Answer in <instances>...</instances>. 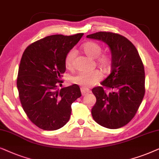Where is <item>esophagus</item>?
Returning a JSON list of instances; mask_svg holds the SVG:
<instances>
[{
	"instance_id": "obj_1",
	"label": "esophagus",
	"mask_w": 159,
	"mask_h": 159,
	"mask_svg": "<svg viewBox=\"0 0 159 159\" xmlns=\"http://www.w3.org/2000/svg\"><path fill=\"white\" fill-rule=\"evenodd\" d=\"M81 92L82 95H83V96H84V95H86V94H89V93L91 92V91L89 89H87V88L81 87Z\"/></svg>"
}]
</instances>
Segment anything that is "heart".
<instances>
[{"instance_id": "obj_1", "label": "heart", "mask_w": 159, "mask_h": 159, "mask_svg": "<svg viewBox=\"0 0 159 159\" xmlns=\"http://www.w3.org/2000/svg\"><path fill=\"white\" fill-rule=\"evenodd\" d=\"M82 49L86 56L92 59L97 58V63L105 71L108 70L111 67V58L107 54H101L102 47L99 43L94 41H88L82 46ZM75 56V52L70 50L67 53L65 59V65L67 69L73 67V61ZM102 78V73L99 70L90 72H79L72 77L71 81L73 84L89 87L94 85Z\"/></svg>"}]
</instances>
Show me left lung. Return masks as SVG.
<instances>
[{
  "label": "left lung",
  "mask_w": 159,
  "mask_h": 159,
  "mask_svg": "<svg viewBox=\"0 0 159 159\" xmlns=\"http://www.w3.org/2000/svg\"><path fill=\"white\" fill-rule=\"evenodd\" d=\"M86 38L105 42L112 55L111 74L92 89V117L105 128H120L134 117L145 95L143 63L134 44L120 34L97 32Z\"/></svg>",
  "instance_id": "obj_1"
}]
</instances>
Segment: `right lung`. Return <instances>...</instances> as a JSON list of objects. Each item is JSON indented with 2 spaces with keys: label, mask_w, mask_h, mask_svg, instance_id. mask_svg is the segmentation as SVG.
Segmentation results:
<instances>
[{
  "label": "right lung",
  "mask_w": 159,
  "mask_h": 159,
  "mask_svg": "<svg viewBox=\"0 0 159 159\" xmlns=\"http://www.w3.org/2000/svg\"><path fill=\"white\" fill-rule=\"evenodd\" d=\"M84 33L53 35L31 43L23 53L16 86L27 117L43 130H57L67 124L71 105L81 96L77 84L57 89L65 72V59Z\"/></svg>",
  "instance_id": "1"
}]
</instances>
